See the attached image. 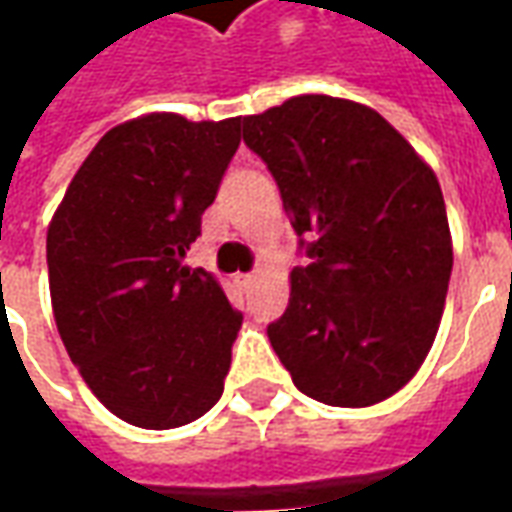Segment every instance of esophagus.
Segmentation results:
<instances>
[{"label": "esophagus", "mask_w": 512, "mask_h": 512, "mask_svg": "<svg viewBox=\"0 0 512 512\" xmlns=\"http://www.w3.org/2000/svg\"><path fill=\"white\" fill-rule=\"evenodd\" d=\"M238 279H241L244 285H252V282H255V279H257V274H255V271H249V274H241V277H238Z\"/></svg>", "instance_id": "34e87169"}]
</instances>
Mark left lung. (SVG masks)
<instances>
[{
  "label": "left lung",
  "mask_w": 512,
  "mask_h": 512,
  "mask_svg": "<svg viewBox=\"0 0 512 512\" xmlns=\"http://www.w3.org/2000/svg\"><path fill=\"white\" fill-rule=\"evenodd\" d=\"M244 142L310 257L290 271L288 310L268 326L279 362L326 406L392 397L436 340L452 274L433 169L370 106L332 95L244 117Z\"/></svg>",
  "instance_id": "left-lung-1"
}]
</instances>
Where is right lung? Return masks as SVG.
Wrapping results in <instances>:
<instances>
[{
	"label": "right lung",
	"instance_id": "right-lung-1",
	"mask_svg": "<svg viewBox=\"0 0 512 512\" xmlns=\"http://www.w3.org/2000/svg\"><path fill=\"white\" fill-rule=\"evenodd\" d=\"M241 117L153 112L115 126L62 197L46 235L65 351L115 417L169 430L222 397L244 315L183 266L241 145Z\"/></svg>",
	"mask_w": 512,
	"mask_h": 512
}]
</instances>
